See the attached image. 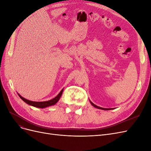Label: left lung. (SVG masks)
I'll return each instance as SVG.
<instances>
[{
  "mask_svg": "<svg viewBox=\"0 0 151 151\" xmlns=\"http://www.w3.org/2000/svg\"><path fill=\"white\" fill-rule=\"evenodd\" d=\"M89 101H90V103L93 105V106L94 107V108H98V109H103V110H110V109H113L114 108H101V107H99V106H96V104H94L93 103H92L91 102L90 100H89Z\"/></svg>",
  "mask_w": 151,
  "mask_h": 151,
  "instance_id": "obj_1",
  "label": "left lung"
}]
</instances>
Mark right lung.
Returning a JSON list of instances; mask_svg holds the SVG:
<instances>
[{
	"instance_id": "right-lung-1",
	"label": "right lung",
	"mask_w": 151,
	"mask_h": 151,
	"mask_svg": "<svg viewBox=\"0 0 151 151\" xmlns=\"http://www.w3.org/2000/svg\"><path fill=\"white\" fill-rule=\"evenodd\" d=\"M63 91V89H62L60 91V92L58 93V94L56 97H55L52 99L49 100V101H30V100L26 99L22 97L19 94L17 93V94L19 95V96L21 98L22 100H23V101L28 104L31 105V106L36 107V108H47L50 106H53V105L55 104L59 101V99H60L61 96L62 94Z\"/></svg>"
}]
</instances>
